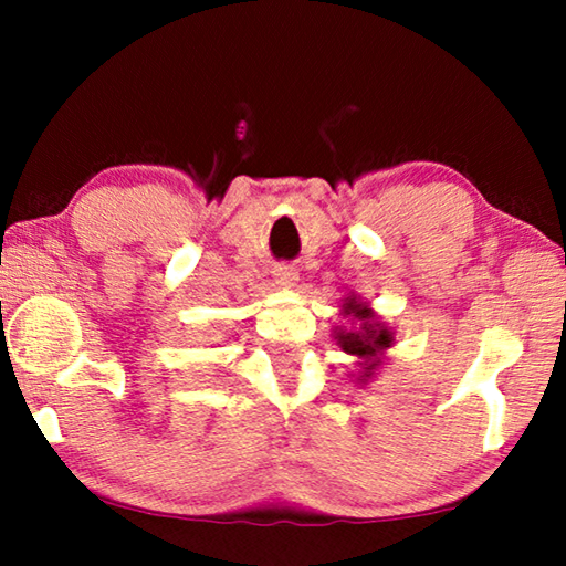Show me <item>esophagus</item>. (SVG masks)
<instances>
[{"mask_svg":"<svg viewBox=\"0 0 566 566\" xmlns=\"http://www.w3.org/2000/svg\"><path fill=\"white\" fill-rule=\"evenodd\" d=\"M274 282L280 284V286H286V290H290V286H294L296 282H300V274H296L294 266L280 264V266H274Z\"/></svg>","mask_w":566,"mask_h":566,"instance_id":"esophagus-1","label":"esophagus"}]
</instances>
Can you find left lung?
<instances>
[{"mask_svg":"<svg viewBox=\"0 0 566 566\" xmlns=\"http://www.w3.org/2000/svg\"><path fill=\"white\" fill-rule=\"evenodd\" d=\"M342 317L352 319V324L357 322V327H334V342L344 352L352 354V357L359 359L357 364L361 369L352 377L357 385L364 387L379 371L381 361H385V352L395 347L397 332L387 327L385 322H379L377 312L367 302H361L357 294L344 296Z\"/></svg>","mask_w":566,"mask_h":566,"instance_id":"obj_1","label":"left lung"}]
</instances>
